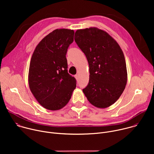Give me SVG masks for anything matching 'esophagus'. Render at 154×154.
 I'll return each mask as SVG.
<instances>
[{
	"instance_id": "1",
	"label": "esophagus",
	"mask_w": 154,
	"mask_h": 154,
	"mask_svg": "<svg viewBox=\"0 0 154 154\" xmlns=\"http://www.w3.org/2000/svg\"><path fill=\"white\" fill-rule=\"evenodd\" d=\"M79 75L78 74H76V75H75V78L76 79V80H78L79 79Z\"/></svg>"
}]
</instances>
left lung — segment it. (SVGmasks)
<instances>
[{
  "label": "left lung",
  "mask_w": 154,
  "mask_h": 154,
  "mask_svg": "<svg viewBox=\"0 0 154 154\" xmlns=\"http://www.w3.org/2000/svg\"><path fill=\"white\" fill-rule=\"evenodd\" d=\"M74 39L90 67L89 83L83 92L94 106L108 107L119 98L127 83L122 51L110 35L97 28L77 30Z\"/></svg>",
  "instance_id": "1"
}]
</instances>
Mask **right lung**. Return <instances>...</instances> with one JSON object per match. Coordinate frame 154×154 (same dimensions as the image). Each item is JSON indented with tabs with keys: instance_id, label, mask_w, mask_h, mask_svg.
Wrapping results in <instances>:
<instances>
[{
	"instance_id": "obj_1",
	"label": "right lung",
	"mask_w": 154,
	"mask_h": 154,
	"mask_svg": "<svg viewBox=\"0 0 154 154\" xmlns=\"http://www.w3.org/2000/svg\"><path fill=\"white\" fill-rule=\"evenodd\" d=\"M74 35L72 30H54L40 41L31 58L30 91L37 101L49 110L64 107L76 87L75 79L68 72L66 57Z\"/></svg>"
}]
</instances>
